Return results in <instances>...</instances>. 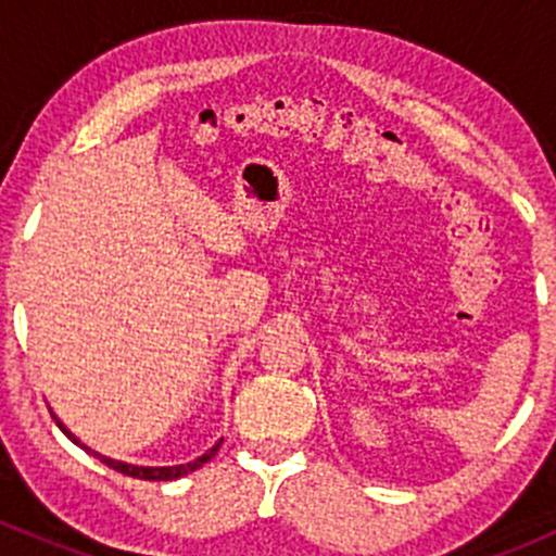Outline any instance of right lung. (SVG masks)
Wrapping results in <instances>:
<instances>
[{
    "mask_svg": "<svg viewBox=\"0 0 556 556\" xmlns=\"http://www.w3.org/2000/svg\"><path fill=\"white\" fill-rule=\"evenodd\" d=\"M55 425H59L61 430H64V435L70 441H75V444H80V441L75 439V435L70 433V430L64 428V425L59 422V419H55ZM223 444V441H220ZM220 444H215L212 446L210 452L206 454H201V457H195L193 463H185V465H169V468H142V465H128V463H117V459H110V457H102V454H97L99 459H102V463L106 465V468H112V470H117V473H123V476H131V479H144V481H174V479H179V476H185V473H190V470H195V468H201V465L204 463H210L212 457H215L217 454V450H220ZM83 446V444H80ZM83 450H86V446H83Z\"/></svg>",
    "mask_w": 556,
    "mask_h": 556,
    "instance_id": "add662e5",
    "label": "right lung"
}]
</instances>
